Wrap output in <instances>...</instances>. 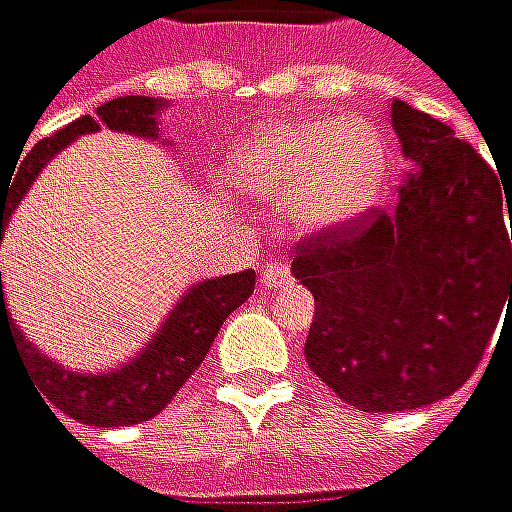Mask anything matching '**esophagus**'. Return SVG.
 I'll return each mask as SVG.
<instances>
[{"mask_svg": "<svg viewBox=\"0 0 512 512\" xmlns=\"http://www.w3.org/2000/svg\"><path fill=\"white\" fill-rule=\"evenodd\" d=\"M288 282H291V268H288V262L282 256L274 259V262H268V265H262V285L268 291H276V288H282Z\"/></svg>", "mask_w": 512, "mask_h": 512, "instance_id": "34e87169", "label": "esophagus"}]
</instances>
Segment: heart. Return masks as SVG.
<instances>
[{
	"instance_id": "1",
	"label": "heart",
	"mask_w": 512,
	"mask_h": 512,
	"mask_svg": "<svg viewBox=\"0 0 512 512\" xmlns=\"http://www.w3.org/2000/svg\"><path fill=\"white\" fill-rule=\"evenodd\" d=\"M382 136L361 119H300L250 136L230 154V183L256 198H285L303 230H335L382 192Z\"/></svg>"
}]
</instances>
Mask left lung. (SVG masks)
<instances>
[{"mask_svg":"<svg viewBox=\"0 0 512 512\" xmlns=\"http://www.w3.org/2000/svg\"><path fill=\"white\" fill-rule=\"evenodd\" d=\"M390 116L414 163L396 206L306 236L291 262L314 294L311 373L367 414L455 393L512 314V195L449 125L405 101Z\"/></svg>","mask_w":512,"mask_h":512,"instance_id":"1","label":"left lung"}]
</instances>
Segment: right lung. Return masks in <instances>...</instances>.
Wrapping results in <instances>:
<instances>
[{
    "instance_id": "right-lung-1",
    "label": "right lung",
    "mask_w": 512,
    "mask_h": 512,
    "mask_svg": "<svg viewBox=\"0 0 512 512\" xmlns=\"http://www.w3.org/2000/svg\"><path fill=\"white\" fill-rule=\"evenodd\" d=\"M163 107L165 98H148V95L113 98L101 104L95 116H81L72 125L57 130L55 136L40 139L19 163L14 183L8 186L0 183V241L11 212L17 209L34 177L49 165L60 148H66L72 139L84 133L101 130V125L110 130H125L133 136L157 139V113ZM253 285H256V271L203 279L186 291V297L165 317L154 341L133 361L110 373L81 376L55 364L31 341L22 338L5 306L0 271V338L5 332L17 344L25 358V367L37 384V393H43V399H49V405H55L60 414L98 428L136 425L157 417L177 396L186 379L201 367L224 320L253 294Z\"/></svg>"
}]
</instances>
